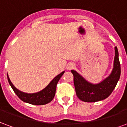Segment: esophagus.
Masks as SVG:
<instances>
[{
    "instance_id": "esophagus-1",
    "label": "esophagus",
    "mask_w": 127,
    "mask_h": 127,
    "mask_svg": "<svg viewBox=\"0 0 127 127\" xmlns=\"http://www.w3.org/2000/svg\"><path fill=\"white\" fill-rule=\"evenodd\" d=\"M74 67V64L73 63H70L67 65V69L68 70H71V69H73Z\"/></svg>"
}]
</instances>
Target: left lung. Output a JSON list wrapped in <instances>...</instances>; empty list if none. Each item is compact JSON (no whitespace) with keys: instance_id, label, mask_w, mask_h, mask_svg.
<instances>
[{"instance_id":"left-lung-1","label":"left lung","mask_w":127,"mask_h":127,"mask_svg":"<svg viewBox=\"0 0 127 127\" xmlns=\"http://www.w3.org/2000/svg\"><path fill=\"white\" fill-rule=\"evenodd\" d=\"M114 66L109 76L98 84L88 82L76 71L71 70L73 75L75 89L77 97L84 102H96L107 98L117 84L120 77V64L118 51L115 47Z\"/></svg>"}]
</instances>
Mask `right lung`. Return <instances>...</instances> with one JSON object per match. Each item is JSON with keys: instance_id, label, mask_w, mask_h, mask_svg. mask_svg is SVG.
<instances>
[{"instance_id": "1", "label": "right lung", "mask_w": 127, "mask_h": 127, "mask_svg": "<svg viewBox=\"0 0 127 127\" xmlns=\"http://www.w3.org/2000/svg\"><path fill=\"white\" fill-rule=\"evenodd\" d=\"M64 71L61 72L60 74L56 75L50 82V84L45 88H43L41 91L34 93H24L18 90V88H15L12 82H11L9 77L8 76V74H7V79L13 91L22 101L25 103L32 104V105H45L50 103L54 98L55 96L56 90V85L59 80L62 77V75L64 74Z\"/></svg>"}]
</instances>
